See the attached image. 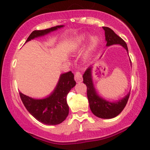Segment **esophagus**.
Returning <instances> with one entry per match:
<instances>
[{
  "instance_id": "esophagus-1",
  "label": "esophagus",
  "mask_w": 150,
  "mask_h": 150,
  "mask_svg": "<svg viewBox=\"0 0 150 150\" xmlns=\"http://www.w3.org/2000/svg\"><path fill=\"white\" fill-rule=\"evenodd\" d=\"M75 80L77 83L82 81V75L80 72H76L75 73Z\"/></svg>"
}]
</instances>
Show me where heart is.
<instances>
[{
  "mask_svg": "<svg viewBox=\"0 0 150 150\" xmlns=\"http://www.w3.org/2000/svg\"><path fill=\"white\" fill-rule=\"evenodd\" d=\"M83 39H84V37L83 38ZM97 42H98V39L96 38H93L91 40V44L93 46H95L96 44H97Z\"/></svg>",
  "mask_w": 150,
  "mask_h": 150,
  "instance_id": "1",
  "label": "heart"
}]
</instances>
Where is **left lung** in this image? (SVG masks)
<instances>
[{
  "label": "left lung",
  "mask_w": 150,
  "mask_h": 150,
  "mask_svg": "<svg viewBox=\"0 0 150 150\" xmlns=\"http://www.w3.org/2000/svg\"><path fill=\"white\" fill-rule=\"evenodd\" d=\"M105 31V39L107 41V46H111L113 44H120L126 49L128 54V47L125 42L117 34L115 33L112 29L107 27H103ZM83 83L87 87V96L88 99L89 106L92 113L96 117L104 119L113 118L118 115L122 111L124 107L128 102L130 96V92L121 100L116 102H110L99 97L93 87L91 77V67H89L83 75Z\"/></svg>",
  "instance_id": "left-lung-1"
}]
</instances>
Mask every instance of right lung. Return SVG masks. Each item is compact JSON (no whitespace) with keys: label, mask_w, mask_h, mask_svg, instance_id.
<instances>
[{"label":"right lung","mask_w":150,"mask_h":150,"mask_svg":"<svg viewBox=\"0 0 150 150\" xmlns=\"http://www.w3.org/2000/svg\"><path fill=\"white\" fill-rule=\"evenodd\" d=\"M62 27L63 25H58L43 30H35L26 42ZM75 84L73 73L69 71L60 76L55 90L46 99H34L21 92L19 96L28 111L36 120L46 125H57L64 121L68 116L69 106L67 102V96Z\"/></svg>","instance_id":"right-lung-1"}]
</instances>
